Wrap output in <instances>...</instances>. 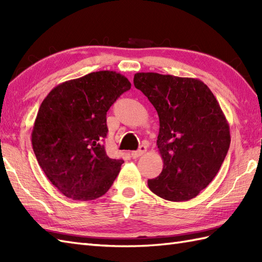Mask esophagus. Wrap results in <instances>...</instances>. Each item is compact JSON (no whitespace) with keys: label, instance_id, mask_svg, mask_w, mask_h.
<instances>
[{"label":"esophagus","instance_id":"esophagus-1","mask_svg":"<svg viewBox=\"0 0 262 262\" xmlns=\"http://www.w3.org/2000/svg\"><path fill=\"white\" fill-rule=\"evenodd\" d=\"M145 152H146V147L144 146V145H142L140 148L137 149V151H133L130 153V155H132L133 159H137V158H140L141 155H143Z\"/></svg>","mask_w":262,"mask_h":262}]
</instances>
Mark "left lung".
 <instances>
[{"label":"left lung","mask_w":262,"mask_h":262,"mask_svg":"<svg viewBox=\"0 0 262 262\" xmlns=\"http://www.w3.org/2000/svg\"><path fill=\"white\" fill-rule=\"evenodd\" d=\"M134 85L158 111V148L163 160L149 190L170 202H186L207 187L229 151L230 126L203 81L159 73H136Z\"/></svg>","instance_id":"1"}]
</instances>
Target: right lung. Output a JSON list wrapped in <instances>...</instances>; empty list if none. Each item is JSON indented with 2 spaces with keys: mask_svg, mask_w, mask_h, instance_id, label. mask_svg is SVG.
<instances>
[{
  "mask_svg": "<svg viewBox=\"0 0 262 262\" xmlns=\"http://www.w3.org/2000/svg\"><path fill=\"white\" fill-rule=\"evenodd\" d=\"M132 84L115 71H99L55 86L38 110L32 148L48 180L64 196L92 200L109 190L124 163L103 141L107 111Z\"/></svg>",
  "mask_w": 262,
  "mask_h": 262,
  "instance_id": "1",
  "label": "right lung"
}]
</instances>
